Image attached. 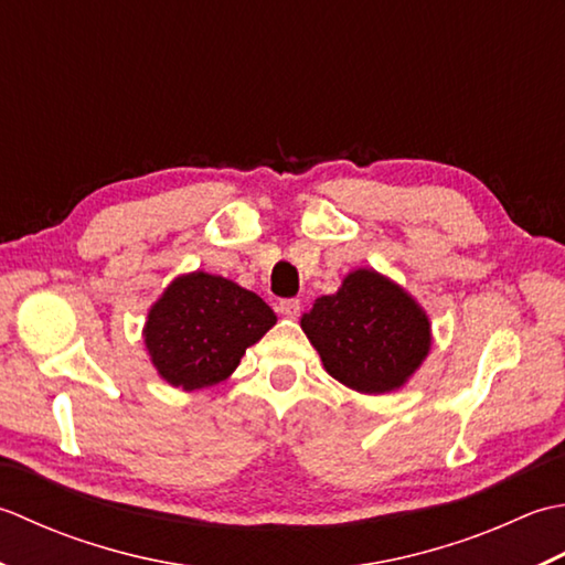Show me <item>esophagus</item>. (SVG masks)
<instances>
[{
    "label": "esophagus",
    "mask_w": 565,
    "mask_h": 565,
    "mask_svg": "<svg viewBox=\"0 0 565 565\" xmlns=\"http://www.w3.org/2000/svg\"><path fill=\"white\" fill-rule=\"evenodd\" d=\"M278 312L287 319H297L299 312H302V302H299V299H280Z\"/></svg>",
    "instance_id": "obj_1"
}]
</instances>
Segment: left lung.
<instances>
[{"label": "left lung", "mask_w": 565, "mask_h": 565, "mask_svg": "<svg viewBox=\"0 0 565 565\" xmlns=\"http://www.w3.org/2000/svg\"><path fill=\"white\" fill-rule=\"evenodd\" d=\"M299 327L324 371L363 395L409 383L431 351V321L405 287L373 268H355L333 295L317 297Z\"/></svg>", "instance_id": "8db88e82"}]
</instances>
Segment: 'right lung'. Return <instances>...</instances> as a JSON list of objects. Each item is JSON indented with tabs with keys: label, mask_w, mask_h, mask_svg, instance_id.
I'll list each match as a JSON object with an SVG mask.
<instances>
[{
	"label": "right lung",
	"mask_w": 565,
	"mask_h": 565,
	"mask_svg": "<svg viewBox=\"0 0 565 565\" xmlns=\"http://www.w3.org/2000/svg\"><path fill=\"white\" fill-rule=\"evenodd\" d=\"M278 321L263 299L234 280L178 275L148 309L146 351L158 375L185 393L218 385Z\"/></svg>",
	"instance_id": "right-lung-1"
}]
</instances>
